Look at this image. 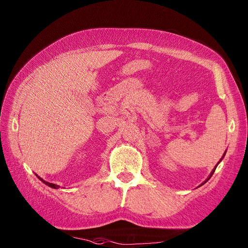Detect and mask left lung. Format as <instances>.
I'll use <instances>...</instances> for the list:
<instances>
[{
    "label": "left lung",
    "mask_w": 248,
    "mask_h": 248,
    "mask_svg": "<svg viewBox=\"0 0 248 248\" xmlns=\"http://www.w3.org/2000/svg\"><path fill=\"white\" fill-rule=\"evenodd\" d=\"M224 155H226V153H224V154H223V156H222V157H221V159H220V160H219V162H220V161H221V160H222V158H223V157H224ZM219 162H218V163H219ZM218 163H217V164H216V166H215V168H214V169H213V170H212V171H211V174H210V176H209V177H208V178H207V180H206V181H205V182H204V183H202V184H205V183H206V182H207V181H208V180H209V179H210V178H211V177H212V175H213V172H214V171H215V170H216V168H217V166H218Z\"/></svg>",
    "instance_id": "1"
}]
</instances>
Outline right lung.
<instances>
[{
    "mask_svg": "<svg viewBox=\"0 0 248 248\" xmlns=\"http://www.w3.org/2000/svg\"><path fill=\"white\" fill-rule=\"evenodd\" d=\"M36 176H37V177H38V179L40 180V181H41V182H43L44 184H46L47 186L51 187V188H55V189H58V188H59V187H60V186H59V185H57V184H54V183H49V182H46V180H43V179H42V178H40V177H39L38 175H36Z\"/></svg>",
    "mask_w": 248,
    "mask_h": 248,
    "instance_id": "1",
    "label": "right lung"
}]
</instances>
